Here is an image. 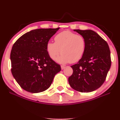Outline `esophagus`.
I'll list each match as a JSON object with an SVG mask.
<instances>
[{
	"instance_id": "esophagus-1",
	"label": "esophagus",
	"mask_w": 120,
	"mask_h": 120,
	"mask_svg": "<svg viewBox=\"0 0 120 120\" xmlns=\"http://www.w3.org/2000/svg\"><path fill=\"white\" fill-rule=\"evenodd\" d=\"M65 68V66H64V65H61V68L62 70L64 69Z\"/></svg>"
}]
</instances>
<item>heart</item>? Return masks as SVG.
<instances>
[{"instance_id": "obj_1", "label": "heart", "mask_w": 120, "mask_h": 120, "mask_svg": "<svg viewBox=\"0 0 120 120\" xmlns=\"http://www.w3.org/2000/svg\"><path fill=\"white\" fill-rule=\"evenodd\" d=\"M86 48V41L84 37L71 31H64L55 37V43L49 41L46 45V51L49 57L55 60L57 59L61 64L75 63L82 58Z\"/></svg>"}]
</instances>
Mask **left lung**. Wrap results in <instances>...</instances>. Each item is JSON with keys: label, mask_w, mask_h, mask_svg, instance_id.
<instances>
[{"label": "left lung", "mask_w": 120, "mask_h": 120, "mask_svg": "<svg viewBox=\"0 0 120 120\" xmlns=\"http://www.w3.org/2000/svg\"><path fill=\"white\" fill-rule=\"evenodd\" d=\"M86 41L83 56L77 64L71 66L72 75L69 83L74 90L89 93L103 85L111 68V52L108 45L98 34L91 30L75 29Z\"/></svg>", "instance_id": "8db88e82"}]
</instances>
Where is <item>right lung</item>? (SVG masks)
<instances>
[{
  "label": "right lung",
  "instance_id": "1",
  "mask_svg": "<svg viewBox=\"0 0 120 120\" xmlns=\"http://www.w3.org/2000/svg\"><path fill=\"white\" fill-rule=\"evenodd\" d=\"M59 29H38L18 39L11 52V71L19 85L26 91L38 93L50 87L60 65L49 57L46 45Z\"/></svg>",
  "mask_w": 120,
  "mask_h": 120
}]
</instances>
